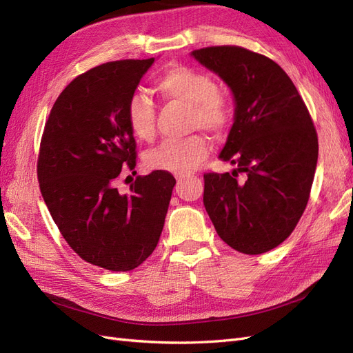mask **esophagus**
Here are the masks:
<instances>
[{
	"label": "esophagus",
	"mask_w": 353,
	"mask_h": 353,
	"mask_svg": "<svg viewBox=\"0 0 353 353\" xmlns=\"http://www.w3.org/2000/svg\"><path fill=\"white\" fill-rule=\"evenodd\" d=\"M190 175H176V181H178V187L184 183V181L188 178Z\"/></svg>",
	"instance_id": "34e87169"
}]
</instances>
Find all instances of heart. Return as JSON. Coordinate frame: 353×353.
Returning a JSON list of instances; mask_svg holds the SVG:
<instances>
[{
	"label": "heart",
	"instance_id": "obj_1",
	"mask_svg": "<svg viewBox=\"0 0 353 353\" xmlns=\"http://www.w3.org/2000/svg\"><path fill=\"white\" fill-rule=\"evenodd\" d=\"M160 97L188 105L191 126L221 134L232 119L228 95L216 87L208 72L188 66H170L154 82ZM126 122L141 141H152L156 134L154 104L141 92L132 94L126 105ZM210 144L205 137L190 135L181 140H166L144 156L148 169L185 175L208 156Z\"/></svg>",
	"mask_w": 353,
	"mask_h": 353
}]
</instances>
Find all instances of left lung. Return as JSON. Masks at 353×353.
Segmentation results:
<instances>
[{
    "instance_id": "obj_1",
    "label": "left lung",
    "mask_w": 353,
    "mask_h": 353,
    "mask_svg": "<svg viewBox=\"0 0 353 353\" xmlns=\"http://www.w3.org/2000/svg\"><path fill=\"white\" fill-rule=\"evenodd\" d=\"M191 54L228 83L236 117L219 159L232 175L206 172L203 203L230 248L261 254L281 244L306 209L318 160L312 117L288 74L270 57L237 46ZM239 173L245 179L239 181Z\"/></svg>"
}]
</instances>
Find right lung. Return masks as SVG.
<instances>
[{"mask_svg":"<svg viewBox=\"0 0 353 353\" xmlns=\"http://www.w3.org/2000/svg\"><path fill=\"white\" fill-rule=\"evenodd\" d=\"M153 61H109L74 78L39 144L37 175L52 221L81 259L109 271H131L153 253L176 183L153 170L137 176L130 193L116 188L123 172L137 174L126 105Z\"/></svg>","mask_w":353,"mask_h":353,"instance_id":"add662e5","label":"right lung"}]
</instances>
